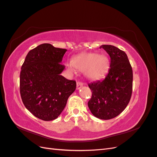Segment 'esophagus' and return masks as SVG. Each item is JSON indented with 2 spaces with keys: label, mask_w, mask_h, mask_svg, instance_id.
Masks as SVG:
<instances>
[{
  "label": "esophagus",
  "mask_w": 157,
  "mask_h": 157,
  "mask_svg": "<svg viewBox=\"0 0 157 157\" xmlns=\"http://www.w3.org/2000/svg\"><path fill=\"white\" fill-rule=\"evenodd\" d=\"M83 86V83L82 82H77V89L79 90Z\"/></svg>",
  "instance_id": "1"
}]
</instances>
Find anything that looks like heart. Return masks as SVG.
I'll use <instances>...</instances> for the list:
<instances>
[{
    "instance_id": "heart-1",
    "label": "heart",
    "mask_w": 157,
    "mask_h": 157,
    "mask_svg": "<svg viewBox=\"0 0 157 157\" xmlns=\"http://www.w3.org/2000/svg\"><path fill=\"white\" fill-rule=\"evenodd\" d=\"M68 69L77 73L78 69L84 73L90 79L101 78L106 73L109 66V60L105 56H98L96 54H84L74 58L73 62L67 63Z\"/></svg>"
}]
</instances>
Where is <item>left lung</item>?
<instances>
[{
  "label": "left lung",
  "instance_id": "8db88e82",
  "mask_svg": "<svg viewBox=\"0 0 157 157\" xmlns=\"http://www.w3.org/2000/svg\"><path fill=\"white\" fill-rule=\"evenodd\" d=\"M111 58L110 68L101 80L88 84L92 98L88 106L93 115L103 120L117 117L124 110L132 93L133 72L124 51L112 45H101Z\"/></svg>",
  "mask_w": 157,
  "mask_h": 157
}]
</instances>
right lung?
Returning a JSON list of instances; mask_svg holds the SVG:
<instances>
[{"instance_id": "obj_1", "label": "right lung", "mask_w": 157, "mask_h": 157, "mask_svg": "<svg viewBox=\"0 0 157 157\" xmlns=\"http://www.w3.org/2000/svg\"><path fill=\"white\" fill-rule=\"evenodd\" d=\"M66 49L44 43L30 50L21 66L20 90L27 110L45 121L58 118L76 89V82L60 74Z\"/></svg>"}]
</instances>
